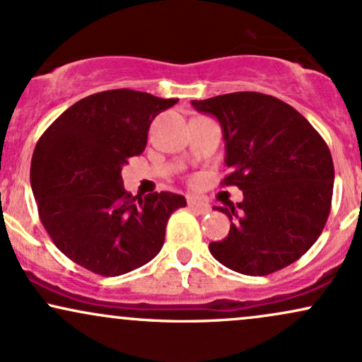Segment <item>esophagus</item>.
<instances>
[{
	"label": "esophagus",
	"mask_w": 362,
	"mask_h": 362,
	"mask_svg": "<svg viewBox=\"0 0 362 362\" xmlns=\"http://www.w3.org/2000/svg\"><path fill=\"white\" fill-rule=\"evenodd\" d=\"M187 204H189L190 209L195 211V213H199V214L211 213V206L207 204L206 201H201V199H197V197H189L187 199Z\"/></svg>",
	"instance_id": "obj_1"
}]
</instances>
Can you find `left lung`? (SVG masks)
Wrapping results in <instances>:
<instances>
[{"label": "left lung", "instance_id": "left-lung-1", "mask_svg": "<svg viewBox=\"0 0 362 362\" xmlns=\"http://www.w3.org/2000/svg\"><path fill=\"white\" fill-rule=\"evenodd\" d=\"M192 107L223 129V185H236L243 201L218 207L230 233L211 242L219 264L245 276L288 267L318 240L330 214L334 161L322 136L296 109L271 95L236 91Z\"/></svg>", "mask_w": 362, "mask_h": 362}]
</instances>
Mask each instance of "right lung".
I'll return each mask as SVG.
<instances>
[{
  "label": "right lung",
  "mask_w": 362,
  "mask_h": 362,
  "mask_svg": "<svg viewBox=\"0 0 362 362\" xmlns=\"http://www.w3.org/2000/svg\"><path fill=\"white\" fill-rule=\"evenodd\" d=\"M177 98L127 88L90 95L62 112L37 141L30 184L40 221L68 259L100 276H122L161 250L184 195L132 197L122 167L144 151L148 131Z\"/></svg>",
  "instance_id": "1"
}]
</instances>
